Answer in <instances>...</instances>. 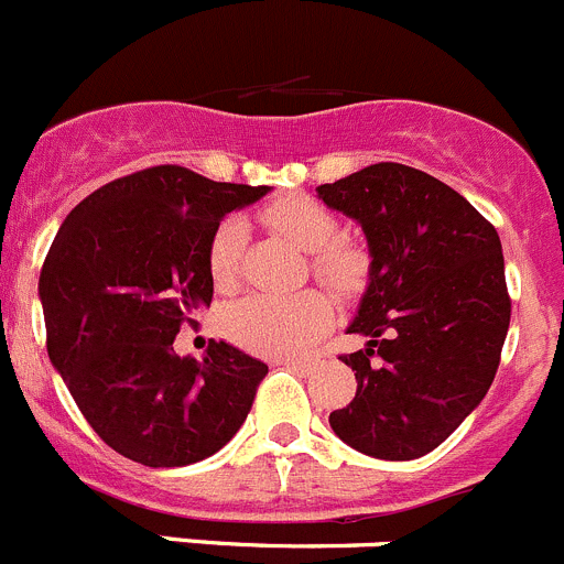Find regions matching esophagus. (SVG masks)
I'll list each match as a JSON object with an SVG mask.
<instances>
[{
    "label": "esophagus",
    "instance_id": "34e87169",
    "mask_svg": "<svg viewBox=\"0 0 564 564\" xmlns=\"http://www.w3.org/2000/svg\"><path fill=\"white\" fill-rule=\"evenodd\" d=\"M281 366H289V369L300 371V375H308L311 369H314V364L311 360H303V358H286V360H278Z\"/></svg>",
    "mask_w": 564,
    "mask_h": 564
}]
</instances>
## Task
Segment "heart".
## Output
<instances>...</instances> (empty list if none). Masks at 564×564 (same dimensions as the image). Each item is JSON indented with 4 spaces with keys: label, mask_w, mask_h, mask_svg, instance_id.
Returning a JSON list of instances; mask_svg holds the SVG:
<instances>
[{
    "label": "heart",
    "mask_w": 564,
    "mask_h": 564,
    "mask_svg": "<svg viewBox=\"0 0 564 564\" xmlns=\"http://www.w3.org/2000/svg\"><path fill=\"white\" fill-rule=\"evenodd\" d=\"M264 220L294 248L314 253V272L336 292H355L364 281L366 259L352 245L333 242L336 217L305 195L281 198L264 209ZM248 228L242 220H226L209 245V275L217 289H231L239 278ZM330 322V303L322 292L248 294L223 311V333L239 347L259 355L303 352Z\"/></svg>",
    "instance_id": "heart-1"
}]
</instances>
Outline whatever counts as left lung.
Returning <instances> with one entry per match:
<instances>
[{
	"label": "left lung",
	"mask_w": 564,
	"mask_h": 564,
	"mask_svg": "<svg viewBox=\"0 0 564 564\" xmlns=\"http://www.w3.org/2000/svg\"><path fill=\"white\" fill-rule=\"evenodd\" d=\"M360 226L369 283L344 355L358 391L330 413L338 438L377 460H415L444 444L488 393L510 327L496 228L444 182L380 162L316 187Z\"/></svg>",
	"instance_id": "8db88e82"
}]
</instances>
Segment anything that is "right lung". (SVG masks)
<instances>
[{
	"mask_svg": "<svg viewBox=\"0 0 564 564\" xmlns=\"http://www.w3.org/2000/svg\"><path fill=\"white\" fill-rule=\"evenodd\" d=\"M267 193L160 165L104 184L59 226L37 281L48 360L118 455L189 466L248 419L264 360L226 341L198 360L173 338L209 308L220 220Z\"/></svg>",
	"mask_w": 564,
	"mask_h": 564,
	"instance_id": "right-lung-1",
	"label": "right lung"
}]
</instances>
